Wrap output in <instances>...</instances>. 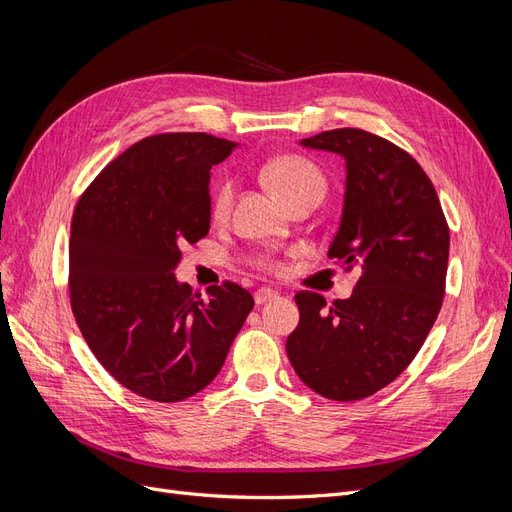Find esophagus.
<instances>
[{"label":"esophagus","instance_id":"esophagus-1","mask_svg":"<svg viewBox=\"0 0 512 512\" xmlns=\"http://www.w3.org/2000/svg\"><path fill=\"white\" fill-rule=\"evenodd\" d=\"M278 298V291L268 289V287H261L259 291H255V304H266Z\"/></svg>","mask_w":512,"mask_h":512}]
</instances>
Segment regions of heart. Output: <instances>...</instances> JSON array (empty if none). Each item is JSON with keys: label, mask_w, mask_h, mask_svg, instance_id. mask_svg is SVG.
<instances>
[{"label": "heart", "mask_w": 512, "mask_h": 512, "mask_svg": "<svg viewBox=\"0 0 512 512\" xmlns=\"http://www.w3.org/2000/svg\"><path fill=\"white\" fill-rule=\"evenodd\" d=\"M266 185L283 200L291 204L298 197L306 193H323L325 191V178L315 163L300 157V155H280L270 159L261 170ZM234 200V185L225 180L219 185L217 193L212 197V217L217 221L227 219L229 210H232Z\"/></svg>", "instance_id": "obj_1"}]
</instances>
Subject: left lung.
I'll return each instance as SVG.
<instances>
[{"label": "left lung", "mask_w": 512, "mask_h": 512, "mask_svg": "<svg viewBox=\"0 0 512 512\" xmlns=\"http://www.w3.org/2000/svg\"><path fill=\"white\" fill-rule=\"evenodd\" d=\"M344 159V204L329 259L357 268L351 298L325 308L295 295L300 323L287 355L323 398H368L398 378L438 317L449 263V227L432 180L406 151L370 131L344 127L300 140Z\"/></svg>", "instance_id": "left-lung-1"}]
</instances>
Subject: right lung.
Wrapping results in <instances>:
<instances>
[{
	"label": "right lung",
	"instance_id": "1",
	"mask_svg": "<svg viewBox=\"0 0 512 512\" xmlns=\"http://www.w3.org/2000/svg\"><path fill=\"white\" fill-rule=\"evenodd\" d=\"M236 146L200 131L144 138L76 204L72 312L97 361L146 400L180 402L212 383L255 306L236 283L202 300L174 274L180 249L210 229V168Z\"/></svg>",
	"mask_w": 512,
	"mask_h": 512
}]
</instances>
